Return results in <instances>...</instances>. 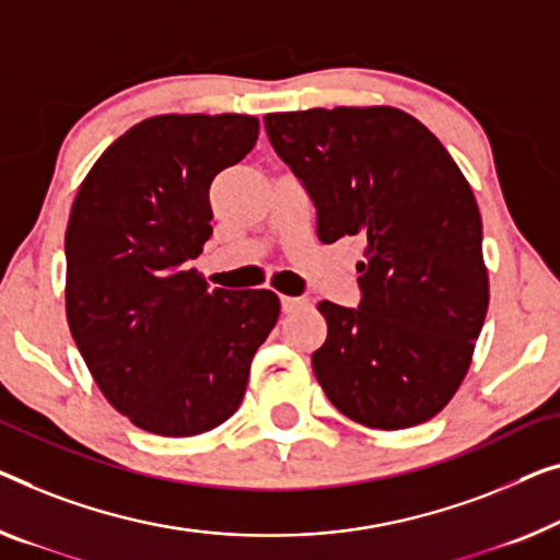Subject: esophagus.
Returning a JSON list of instances; mask_svg holds the SVG:
<instances>
[{
    "label": "esophagus",
    "mask_w": 560,
    "mask_h": 560,
    "mask_svg": "<svg viewBox=\"0 0 560 560\" xmlns=\"http://www.w3.org/2000/svg\"><path fill=\"white\" fill-rule=\"evenodd\" d=\"M306 306V299H299V296H281V308L283 312H296V308Z\"/></svg>",
    "instance_id": "34e87169"
}]
</instances>
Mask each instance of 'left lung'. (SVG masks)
Segmentation results:
<instances>
[{
    "instance_id": "left-lung-1",
    "label": "left lung",
    "mask_w": 560,
    "mask_h": 560,
    "mask_svg": "<svg viewBox=\"0 0 560 560\" xmlns=\"http://www.w3.org/2000/svg\"><path fill=\"white\" fill-rule=\"evenodd\" d=\"M273 150L316 206V236L366 241L360 308L322 302L316 380L349 420L422 424L470 370L490 302L478 200L447 148L389 105L264 118Z\"/></svg>"
}]
</instances>
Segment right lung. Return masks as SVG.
<instances>
[{
    "label": "right lung",
    "mask_w": 560,
    "mask_h": 560,
    "mask_svg": "<svg viewBox=\"0 0 560 560\" xmlns=\"http://www.w3.org/2000/svg\"><path fill=\"white\" fill-rule=\"evenodd\" d=\"M254 115H155L80 183L65 231V312L95 385L136 428L190 438L238 410L279 319L269 289H208V188L256 145Z\"/></svg>",
    "instance_id": "1"
}]
</instances>
